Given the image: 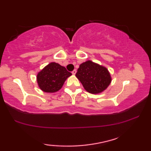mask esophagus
Here are the masks:
<instances>
[{
    "label": "esophagus",
    "instance_id": "esophagus-1",
    "mask_svg": "<svg viewBox=\"0 0 151 151\" xmlns=\"http://www.w3.org/2000/svg\"><path fill=\"white\" fill-rule=\"evenodd\" d=\"M76 72H77V71H76V69H74V70L72 71V74H73V75H76Z\"/></svg>",
    "mask_w": 151,
    "mask_h": 151
}]
</instances>
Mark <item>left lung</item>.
I'll use <instances>...</instances> for the list:
<instances>
[{"instance_id": "obj_1", "label": "left lung", "mask_w": 151, "mask_h": 151, "mask_svg": "<svg viewBox=\"0 0 151 151\" xmlns=\"http://www.w3.org/2000/svg\"><path fill=\"white\" fill-rule=\"evenodd\" d=\"M76 76L85 90L91 94L101 93L108 88L112 82L108 69L90 60L80 65Z\"/></svg>"}]
</instances>
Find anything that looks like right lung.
I'll return each mask as SVG.
<instances>
[{"instance_id": "add662e5", "label": "right lung", "mask_w": 151, "mask_h": 151, "mask_svg": "<svg viewBox=\"0 0 151 151\" xmlns=\"http://www.w3.org/2000/svg\"><path fill=\"white\" fill-rule=\"evenodd\" d=\"M71 75L65 67L52 62L38 72L37 82L42 91L53 93L60 90L65 81Z\"/></svg>"}]
</instances>
